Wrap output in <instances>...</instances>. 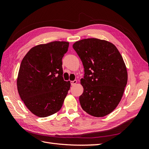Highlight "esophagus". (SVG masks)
I'll use <instances>...</instances> for the list:
<instances>
[{"label": "esophagus", "mask_w": 149, "mask_h": 149, "mask_svg": "<svg viewBox=\"0 0 149 149\" xmlns=\"http://www.w3.org/2000/svg\"><path fill=\"white\" fill-rule=\"evenodd\" d=\"M77 80L72 81H71V85H72V86H74L75 84H77Z\"/></svg>", "instance_id": "esophagus-1"}]
</instances>
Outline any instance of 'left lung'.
Returning a JSON list of instances; mask_svg holds the SVG:
<instances>
[{"mask_svg": "<svg viewBox=\"0 0 149 149\" xmlns=\"http://www.w3.org/2000/svg\"><path fill=\"white\" fill-rule=\"evenodd\" d=\"M84 68L81 79L83 93L82 108L89 115L103 117L115 109L127 83V72L122 56L112 43L88 38L74 43Z\"/></svg>", "mask_w": 149, "mask_h": 149, "instance_id": "left-lung-1", "label": "left lung"}]
</instances>
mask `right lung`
I'll use <instances>...</instances> for the list:
<instances>
[{"mask_svg": "<svg viewBox=\"0 0 149 149\" xmlns=\"http://www.w3.org/2000/svg\"><path fill=\"white\" fill-rule=\"evenodd\" d=\"M69 43L52 42L33 47L22 59L17 84L21 99L30 111L46 117L61 109L70 81L63 77L62 58Z\"/></svg>", "mask_w": 149, "mask_h": 149, "instance_id": "right-lung-1", "label": "right lung"}]
</instances>
